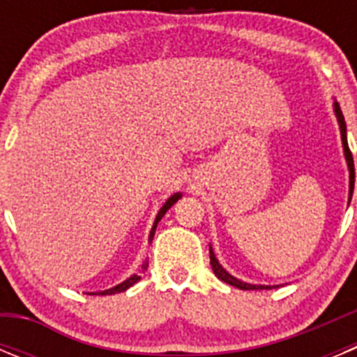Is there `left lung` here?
<instances>
[{
    "mask_svg": "<svg viewBox=\"0 0 357 357\" xmlns=\"http://www.w3.org/2000/svg\"><path fill=\"white\" fill-rule=\"evenodd\" d=\"M334 112H336V118H338V123H340L343 150H345V159H347V164H349V172H351V191H349V195H351V198H352V191H354V178H356L354 159H352V151H351V148H349V143H347V125H345V118H343L342 109H340V103H334ZM209 254H211V266H213L214 275H216L220 280H223V282H227V284L236 286V288H239V289H268L270 288V286H255V284H247V282H241V280H238L236 277H232L230 273H227L225 270H223L222 264L218 263L213 248L209 250Z\"/></svg>",
    "mask_w": 357,
    "mask_h": 357,
    "instance_id": "1",
    "label": "left lung"
}]
</instances>
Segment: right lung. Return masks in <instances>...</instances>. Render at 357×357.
Here are the masks:
<instances>
[{"instance_id": "right-lung-1", "label": "right lung", "mask_w": 357, "mask_h": 357, "mask_svg": "<svg viewBox=\"0 0 357 357\" xmlns=\"http://www.w3.org/2000/svg\"><path fill=\"white\" fill-rule=\"evenodd\" d=\"M181 197H182L181 193H175V195H172V197H169L168 200H166V204H164V206L160 207L159 214H157V218H155V223H153V227H151V232H150V241H151V239H153V234H155V227H157V223L160 222V218H162L164 214H166V211H168L169 207H172L173 204H175V202L178 200V198H181ZM146 268H148V259H144L143 266H141V273H144V270H146ZM139 279H141V275H132L130 279H127V280H125V282H121V284L114 286V288L105 289V291H102V293H100V295H114V293L125 291V289H128V288H130V286H134L135 282H137V280H139Z\"/></svg>"}]
</instances>
